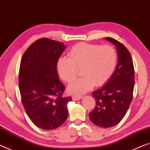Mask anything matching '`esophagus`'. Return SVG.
<instances>
[{"label":"esophagus","instance_id":"obj_1","mask_svg":"<svg viewBox=\"0 0 150 150\" xmlns=\"http://www.w3.org/2000/svg\"><path fill=\"white\" fill-rule=\"evenodd\" d=\"M82 96H72V100H74V101H77V100H79L81 99Z\"/></svg>","mask_w":150,"mask_h":150}]
</instances>
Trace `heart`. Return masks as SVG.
<instances>
[{
    "instance_id": "obj_1",
    "label": "heart",
    "mask_w": 150,
    "mask_h": 150,
    "mask_svg": "<svg viewBox=\"0 0 150 150\" xmlns=\"http://www.w3.org/2000/svg\"><path fill=\"white\" fill-rule=\"evenodd\" d=\"M67 57H61L57 63V70L61 79L70 83L81 69L83 76L69 86V91L81 95L95 86H101L110 79L118 62V54L110 45L79 43L72 47Z\"/></svg>"
}]
</instances>
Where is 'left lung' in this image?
<instances>
[{
	"label": "left lung",
	"mask_w": 150,
	"mask_h": 150,
	"mask_svg": "<svg viewBox=\"0 0 150 150\" xmlns=\"http://www.w3.org/2000/svg\"><path fill=\"white\" fill-rule=\"evenodd\" d=\"M105 40L115 44L118 63L106 85L92 92L96 105L89 117L97 126L109 128L117 125L128 110L133 99L135 71L132 58L126 47L112 38Z\"/></svg>",
	"instance_id": "obj_1"
}]
</instances>
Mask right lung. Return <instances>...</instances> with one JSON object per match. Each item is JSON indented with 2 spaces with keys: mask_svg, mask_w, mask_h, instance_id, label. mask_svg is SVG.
<instances>
[{
  "mask_svg": "<svg viewBox=\"0 0 150 150\" xmlns=\"http://www.w3.org/2000/svg\"><path fill=\"white\" fill-rule=\"evenodd\" d=\"M66 46L42 38L24 52L19 73V86L27 115L35 126L44 130L57 129L68 117L71 97L62 96L65 89L59 79L57 63Z\"/></svg>",
  "mask_w": 150,
  "mask_h": 150,
  "instance_id": "1",
  "label": "right lung"
}]
</instances>
